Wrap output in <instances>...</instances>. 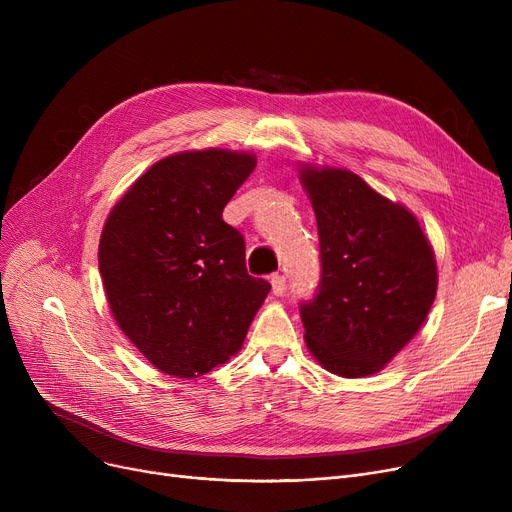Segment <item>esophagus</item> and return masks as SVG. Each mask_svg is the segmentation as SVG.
<instances>
[{"label": "esophagus", "instance_id": "34e87169", "mask_svg": "<svg viewBox=\"0 0 512 512\" xmlns=\"http://www.w3.org/2000/svg\"><path fill=\"white\" fill-rule=\"evenodd\" d=\"M272 292L276 294V297H282V294L286 292V278L282 274L272 276Z\"/></svg>", "mask_w": 512, "mask_h": 512}]
</instances>
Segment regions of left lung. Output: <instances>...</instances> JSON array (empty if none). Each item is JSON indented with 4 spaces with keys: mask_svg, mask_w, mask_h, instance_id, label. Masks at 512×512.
Returning a JSON list of instances; mask_svg holds the SVG:
<instances>
[{
    "mask_svg": "<svg viewBox=\"0 0 512 512\" xmlns=\"http://www.w3.org/2000/svg\"><path fill=\"white\" fill-rule=\"evenodd\" d=\"M321 257L319 290L301 303L311 355L342 378L378 373L419 332L438 270L415 215L357 174L301 164Z\"/></svg>",
    "mask_w": 512,
    "mask_h": 512,
    "instance_id": "left-lung-1",
    "label": "left lung"
}]
</instances>
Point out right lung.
Instances as JSON below:
<instances>
[{
  "instance_id": "obj_1",
  "label": "right lung",
  "mask_w": 512,
  "mask_h": 512,
  "mask_svg": "<svg viewBox=\"0 0 512 512\" xmlns=\"http://www.w3.org/2000/svg\"><path fill=\"white\" fill-rule=\"evenodd\" d=\"M255 166L247 151L168 155L105 220L99 274L116 324L174 378H197L236 355L272 288L247 274L245 238L222 220Z\"/></svg>"
}]
</instances>
